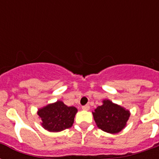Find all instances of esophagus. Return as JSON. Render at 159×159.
I'll return each mask as SVG.
<instances>
[{
  "label": "esophagus",
  "instance_id": "1",
  "mask_svg": "<svg viewBox=\"0 0 159 159\" xmlns=\"http://www.w3.org/2000/svg\"><path fill=\"white\" fill-rule=\"evenodd\" d=\"M82 110H83V111H88V110L90 109V106H89V105H85V106H82Z\"/></svg>",
  "mask_w": 159,
  "mask_h": 159
}]
</instances>
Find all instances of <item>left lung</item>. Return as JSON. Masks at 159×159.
Masks as SVG:
<instances>
[{
	"label": "left lung",
	"mask_w": 159,
	"mask_h": 159,
	"mask_svg": "<svg viewBox=\"0 0 159 159\" xmlns=\"http://www.w3.org/2000/svg\"><path fill=\"white\" fill-rule=\"evenodd\" d=\"M92 114L97 126L103 131L111 134L122 130L130 116L129 111L109 100H104L103 105L98 106Z\"/></svg>",
	"instance_id": "obj_1"
}]
</instances>
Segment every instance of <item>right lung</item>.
<instances>
[{
	"instance_id": "obj_1",
	"label": "right lung",
	"mask_w": 159,
	"mask_h": 159,
	"mask_svg": "<svg viewBox=\"0 0 159 159\" xmlns=\"http://www.w3.org/2000/svg\"><path fill=\"white\" fill-rule=\"evenodd\" d=\"M77 112L74 106H67L57 101L39 110L38 115L42 120L43 128L51 132H58L72 127Z\"/></svg>"
}]
</instances>
